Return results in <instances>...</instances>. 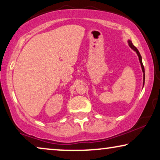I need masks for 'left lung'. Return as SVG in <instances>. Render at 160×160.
Here are the masks:
<instances>
[{
    "mask_svg": "<svg viewBox=\"0 0 160 160\" xmlns=\"http://www.w3.org/2000/svg\"><path fill=\"white\" fill-rule=\"evenodd\" d=\"M128 43H129V46H130V47L132 48V49L134 50V51L136 52L138 56L140 62H141V68H142V71H143V84H144V82H145V70H144V66H143V62H142V58H141V54H140V52H139L137 48L135 47V46L132 44V41H128Z\"/></svg>",
    "mask_w": 160,
    "mask_h": 160,
    "instance_id": "1",
    "label": "left lung"
}]
</instances>
